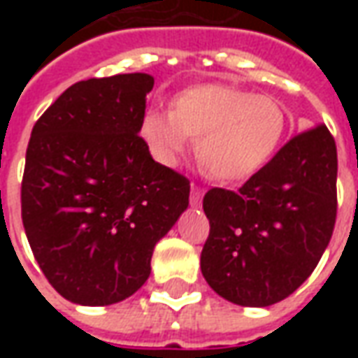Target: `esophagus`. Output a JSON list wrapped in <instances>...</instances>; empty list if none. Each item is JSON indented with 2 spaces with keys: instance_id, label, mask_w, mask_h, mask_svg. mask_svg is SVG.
Instances as JSON below:
<instances>
[{
  "instance_id": "esophagus-1",
  "label": "esophagus",
  "mask_w": 358,
  "mask_h": 358,
  "mask_svg": "<svg viewBox=\"0 0 358 358\" xmlns=\"http://www.w3.org/2000/svg\"><path fill=\"white\" fill-rule=\"evenodd\" d=\"M201 197H203L201 187L192 186V197H189V203H192V207H199V205H201Z\"/></svg>"
}]
</instances>
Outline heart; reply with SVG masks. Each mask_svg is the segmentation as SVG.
Here are the masks:
<instances>
[{
    "label": "heart",
    "mask_w": 358,
    "mask_h": 358,
    "mask_svg": "<svg viewBox=\"0 0 358 358\" xmlns=\"http://www.w3.org/2000/svg\"><path fill=\"white\" fill-rule=\"evenodd\" d=\"M284 107L268 95L203 84L174 97L171 113L148 110L140 134L157 161L176 166L192 138L197 157L213 178L243 182L255 176L276 153L285 130Z\"/></svg>",
    "instance_id": "obj_1"
}]
</instances>
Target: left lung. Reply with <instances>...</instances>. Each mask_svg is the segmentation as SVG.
I'll use <instances>...</instances> for the list:
<instances>
[{
  "label": "left lung",
  "instance_id": "obj_1",
  "mask_svg": "<svg viewBox=\"0 0 358 358\" xmlns=\"http://www.w3.org/2000/svg\"><path fill=\"white\" fill-rule=\"evenodd\" d=\"M338 151L326 126L295 136L238 192L203 197L210 232L201 272L241 307H268L299 287L330 243L336 224Z\"/></svg>",
  "mask_w": 358,
  "mask_h": 358
}]
</instances>
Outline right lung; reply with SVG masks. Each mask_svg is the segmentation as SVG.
I'll return each mask as SVG.
<instances>
[{
    "label": "right lung",
    "instance_id": "add662e5",
    "mask_svg": "<svg viewBox=\"0 0 358 358\" xmlns=\"http://www.w3.org/2000/svg\"><path fill=\"white\" fill-rule=\"evenodd\" d=\"M145 73L76 82L32 128L20 189L36 261L65 299L124 301L148 282L151 255L189 205V182L141 140Z\"/></svg>",
    "mask_w": 358,
    "mask_h": 358
}]
</instances>
